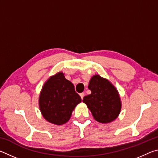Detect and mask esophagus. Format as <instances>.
I'll use <instances>...</instances> for the list:
<instances>
[{"label": "esophagus", "mask_w": 158, "mask_h": 158, "mask_svg": "<svg viewBox=\"0 0 158 158\" xmlns=\"http://www.w3.org/2000/svg\"><path fill=\"white\" fill-rule=\"evenodd\" d=\"M84 95H85V94L84 93H81V94H80V97H81V100H83V98H84Z\"/></svg>", "instance_id": "1"}]
</instances>
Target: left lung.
I'll return each mask as SVG.
<instances>
[{
    "instance_id": "1",
    "label": "left lung",
    "mask_w": 158,
    "mask_h": 158,
    "mask_svg": "<svg viewBox=\"0 0 158 158\" xmlns=\"http://www.w3.org/2000/svg\"><path fill=\"white\" fill-rule=\"evenodd\" d=\"M89 89L91 93L84 96L83 102L87 105L95 121L109 123L116 120L121 110L119 93L110 81L99 74L90 79Z\"/></svg>"
}]
</instances>
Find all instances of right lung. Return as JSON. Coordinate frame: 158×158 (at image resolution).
<instances>
[{"instance_id": "1", "label": "right lung", "mask_w": 158, "mask_h": 158, "mask_svg": "<svg viewBox=\"0 0 158 158\" xmlns=\"http://www.w3.org/2000/svg\"><path fill=\"white\" fill-rule=\"evenodd\" d=\"M81 102L73 83L59 72L44 84L39 96V107L46 121L60 125L69 121L74 108Z\"/></svg>"}]
</instances>
